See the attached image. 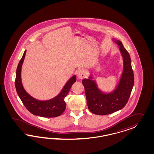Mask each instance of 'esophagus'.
<instances>
[{
  "label": "esophagus",
  "mask_w": 154,
  "mask_h": 154,
  "mask_svg": "<svg viewBox=\"0 0 154 154\" xmlns=\"http://www.w3.org/2000/svg\"><path fill=\"white\" fill-rule=\"evenodd\" d=\"M77 77L79 79H83L86 77V72L83 69H79L77 72Z\"/></svg>",
  "instance_id": "esophagus-1"
}]
</instances>
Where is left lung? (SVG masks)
Returning a JSON list of instances; mask_svg holds the SVG:
<instances>
[{"label": "left lung", "instance_id": "left-lung-1", "mask_svg": "<svg viewBox=\"0 0 154 154\" xmlns=\"http://www.w3.org/2000/svg\"><path fill=\"white\" fill-rule=\"evenodd\" d=\"M116 43L123 59V70L116 87L111 93H104L99 89L93 77L82 80L88 108L90 112L98 115H106L119 111L125 107L130 97L134 85V74L129 54L122 42L115 38Z\"/></svg>", "mask_w": 154, "mask_h": 154}]
</instances>
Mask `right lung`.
Segmentation results:
<instances>
[{
  "instance_id": "add662e5",
  "label": "right lung",
  "mask_w": 154,
  "mask_h": 154,
  "mask_svg": "<svg viewBox=\"0 0 154 154\" xmlns=\"http://www.w3.org/2000/svg\"><path fill=\"white\" fill-rule=\"evenodd\" d=\"M26 50L24 51L16 69L15 87L22 102L26 109L34 115L44 117L59 116L64 112L66 103L64 98L69 93L72 85L76 81L75 75H73L64 86L60 93L54 98L47 100H38L25 91L21 81V68Z\"/></svg>"
}]
</instances>
